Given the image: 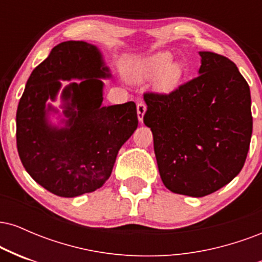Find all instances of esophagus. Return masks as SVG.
<instances>
[{"mask_svg":"<svg viewBox=\"0 0 262 262\" xmlns=\"http://www.w3.org/2000/svg\"><path fill=\"white\" fill-rule=\"evenodd\" d=\"M146 112V104L144 102H139L137 104V114H138V119H139L140 123H143V118L144 114Z\"/></svg>","mask_w":262,"mask_h":262,"instance_id":"34e87169","label":"esophagus"}]
</instances>
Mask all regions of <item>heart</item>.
<instances>
[{
    "instance_id": "b5f03b06",
    "label": "heart",
    "mask_w": 262,
    "mask_h": 262,
    "mask_svg": "<svg viewBox=\"0 0 262 262\" xmlns=\"http://www.w3.org/2000/svg\"><path fill=\"white\" fill-rule=\"evenodd\" d=\"M169 53H156L138 60L130 69V77L137 82L152 80L156 77V86L161 91H169L176 85L180 77V66L171 62Z\"/></svg>"
}]
</instances>
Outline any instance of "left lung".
<instances>
[{
	"instance_id": "obj_1",
	"label": "left lung",
	"mask_w": 262,
	"mask_h": 262,
	"mask_svg": "<svg viewBox=\"0 0 262 262\" xmlns=\"http://www.w3.org/2000/svg\"><path fill=\"white\" fill-rule=\"evenodd\" d=\"M198 76L169 95L145 93L160 177L171 192L203 197L240 172L252 133L250 89L225 56L200 52Z\"/></svg>"
}]
</instances>
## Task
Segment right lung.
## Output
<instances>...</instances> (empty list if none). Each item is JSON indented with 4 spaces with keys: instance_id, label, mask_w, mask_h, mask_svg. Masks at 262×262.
Here are the masks:
<instances>
[{
    "instance_id": "right-lung-1",
    "label": "right lung",
    "mask_w": 262,
    "mask_h": 262,
    "mask_svg": "<svg viewBox=\"0 0 262 262\" xmlns=\"http://www.w3.org/2000/svg\"><path fill=\"white\" fill-rule=\"evenodd\" d=\"M110 68L96 45L62 41L33 70L17 108V149L35 182L60 197L102 187L117 154L138 127L134 102L103 106ZM74 79V81H71ZM61 80H70L62 86ZM62 98V119L50 101Z\"/></svg>"
}]
</instances>
